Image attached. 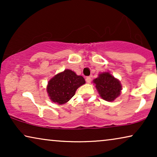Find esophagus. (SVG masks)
I'll return each mask as SVG.
<instances>
[{
  "mask_svg": "<svg viewBox=\"0 0 157 157\" xmlns=\"http://www.w3.org/2000/svg\"><path fill=\"white\" fill-rule=\"evenodd\" d=\"M91 76H87L86 78V82H87L88 83H91Z\"/></svg>",
  "mask_w": 157,
  "mask_h": 157,
  "instance_id": "obj_1",
  "label": "esophagus"
}]
</instances>
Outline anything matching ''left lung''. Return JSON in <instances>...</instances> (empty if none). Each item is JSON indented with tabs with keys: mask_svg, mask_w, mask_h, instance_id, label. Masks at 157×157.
<instances>
[{
	"mask_svg": "<svg viewBox=\"0 0 157 157\" xmlns=\"http://www.w3.org/2000/svg\"><path fill=\"white\" fill-rule=\"evenodd\" d=\"M94 83L101 98L107 101H112L121 92V83L109 72L99 74L97 78L94 79Z\"/></svg>",
	"mask_w": 157,
	"mask_h": 157,
	"instance_id": "left-lung-1",
	"label": "left lung"
}]
</instances>
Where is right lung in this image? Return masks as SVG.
<instances>
[{
  "label": "right lung",
  "instance_id": "obj_1",
  "mask_svg": "<svg viewBox=\"0 0 157 157\" xmlns=\"http://www.w3.org/2000/svg\"><path fill=\"white\" fill-rule=\"evenodd\" d=\"M83 76H77L75 72L67 69L56 75L47 86V92L53 102L63 104L74 96L78 87L84 84Z\"/></svg>",
  "mask_w": 157,
  "mask_h": 157
}]
</instances>
